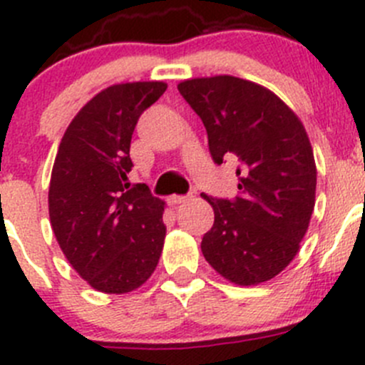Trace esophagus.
<instances>
[{
  "label": "esophagus",
  "instance_id": "34e87169",
  "mask_svg": "<svg viewBox=\"0 0 365 365\" xmlns=\"http://www.w3.org/2000/svg\"><path fill=\"white\" fill-rule=\"evenodd\" d=\"M187 200H189V196H178V194H175V196L168 197V203L169 205H180V203H185Z\"/></svg>",
  "mask_w": 365,
  "mask_h": 365
}]
</instances>
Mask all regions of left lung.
<instances>
[{"label":"left lung","mask_w":365,"mask_h":365,"mask_svg":"<svg viewBox=\"0 0 365 365\" xmlns=\"http://www.w3.org/2000/svg\"><path fill=\"white\" fill-rule=\"evenodd\" d=\"M178 91L203 121L213 162L238 160L235 200L201 194L215 213L205 259L235 284L268 281L297 256L314 210L307 132L277 95L240 77L189 79Z\"/></svg>","instance_id":"left-lung-1"}]
</instances>
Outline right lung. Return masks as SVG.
Instances as JSON below:
<instances>
[{"instance_id": "1", "label": "right lung", "mask_w": 365, "mask_h": 365, "mask_svg": "<svg viewBox=\"0 0 365 365\" xmlns=\"http://www.w3.org/2000/svg\"><path fill=\"white\" fill-rule=\"evenodd\" d=\"M160 81L114 84L70 121L49 185V217L68 263L97 292L128 293L148 281L164 247V201L127 175L139 116Z\"/></svg>"}]
</instances>
